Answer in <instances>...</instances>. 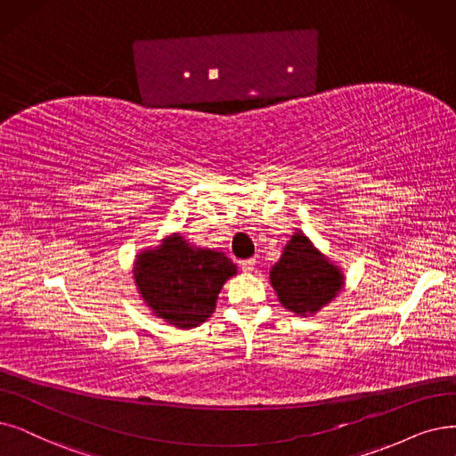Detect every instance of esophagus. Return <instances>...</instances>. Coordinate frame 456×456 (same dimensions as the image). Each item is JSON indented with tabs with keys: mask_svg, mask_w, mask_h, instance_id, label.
<instances>
[{
	"mask_svg": "<svg viewBox=\"0 0 456 456\" xmlns=\"http://www.w3.org/2000/svg\"><path fill=\"white\" fill-rule=\"evenodd\" d=\"M254 267H256V260H254V258H248V260H243V262H241V269H243L245 273L254 271Z\"/></svg>",
	"mask_w": 456,
	"mask_h": 456,
	"instance_id": "34e87169",
	"label": "esophagus"
}]
</instances>
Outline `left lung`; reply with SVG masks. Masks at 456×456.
Wrapping results in <instances>:
<instances>
[{"mask_svg": "<svg viewBox=\"0 0 456 456\" xmlns=\"http://www.w3.org/2000/svg\"><path fill=\"white\" fill-rule=\"evenodd\" d=\"M269 281L284 308L297 316H313L330 305L344 288V273L297 230L271 267Z\"/></svg>", "mask_w": 456, "mask_h": 456, "instance_id": "left-lung-1", "label": "left lung"}]
</instances>
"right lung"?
Returning a JSON list of instances; mask_svg holds the SVG:
<instances>
[{
	"label": "right lung",
	"mask_w": 456,
	"mask_h": 456,
	"mask_svg": "<svg viewBox=\"0 0 456 456\" xmlns=\"http://www.w3.org/2000/svg\"><path fill=\"white\" fill-rule=\"evenodd\" d=\"M235 273L238 265L224 252L191 245L181 233H170L160 245L136 254L133 279L157 318L192 330L215 313L218 294Z\"/></svg>",
	"instance_id": "right-lung-1"
}]
</instances>
